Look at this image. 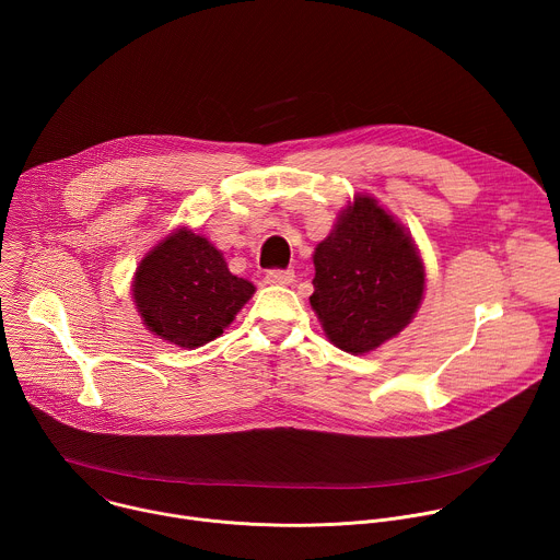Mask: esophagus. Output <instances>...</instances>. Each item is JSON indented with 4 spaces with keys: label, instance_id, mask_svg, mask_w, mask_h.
Returning a JSON list of instances; mask_svg holds the SVG:
<instances>
[{
    "label": "esophagus",
    "instance_id": "esophagus-1",
    "mask_svg": "<svg viewBox=\"0 0 560 560\" xmlns=\"http://www.w3.org/2000/svg\"><path fill=\"white\" fill-rule=\"evenodd\" d=\"M294 281V272L292 270H268L266 272V283L272 285H290Z\"/></svg>",
    "mask_w": 560,
    "mask_h": 560
}]
</instances>
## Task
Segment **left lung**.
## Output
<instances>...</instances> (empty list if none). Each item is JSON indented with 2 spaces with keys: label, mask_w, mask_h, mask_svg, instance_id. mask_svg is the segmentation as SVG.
<instances>
[{
  "label": "left lung",
  "mask_w": 560,
  "mask_h": 560,
  "mask_svg": "<svg viewBox=\"0 0 560 560\" xmlns=\"http://www.w3.org/2000/svg\"><path fill=\"white\" fill-rule=\"evenodd\" d=\"M312 259L310 303L346 352L365 354L396 337L423 299L425 270L412 238L372 197L343 210Z\"/></svg>",
  "instance_id": "1"
}]
</instances>
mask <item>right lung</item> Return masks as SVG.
Instances as JSON below:
<instances>
[{
  "label": "right lung",
  "instance_id": "obj_1",
  "mask_svg": "<svg viewBox=\"0 0 560 560\" xmlns=\"http://www.w3.org/2000/svg\"><path fill=\"white\" fill-rule=\"evenodd\" d=\"M132 294L150 332L199 348L232 324L255 285L234 277L206 236L177 230L139 264Z\"/></svg>",
  "mask_w": 560,
  "mask_h": 560
}]
</instances>
